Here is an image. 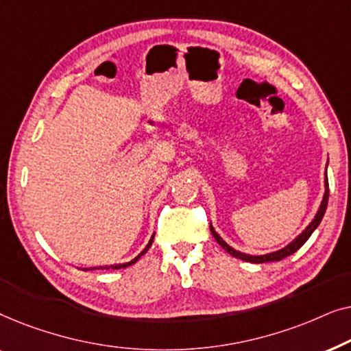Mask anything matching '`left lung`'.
<instances>
[{
    "label": "left lung",
    "instance_id": "left-lung-1",
    "mask_svg": "<svg viewBox=\"0 0 351 351\" xmlns=\"http://www.w3.org/2000/svg\"><path fill=\"white\" fill-rule=\"evenodd\" d=\"M324 196H323V201H321L319 204V209L318 213H316L315 219L311 220V222L308 223V227H306L304 232H302L299 237H297L295 239H292V241L287 244V246H285L282 249H278V251L275 252H268V254H262V256H251V254H244V252H239L237 251V249H233L232 246H228L227 243L223 241L222 238H220V234L215 232L213 225H210V233L214 234L215 241H217L220 246H222L225 251H227L230 256L237 257V258H241V261L244 262H251V263H263V262H273V261H281V258H285L287 256H291V254H294L297 249H300L302 246H304L306 239H308L311 237V233L315 232L316 228H318V225L321 223V220H323L324 217V213H326V208H328V199H329V182H328V174H326V180H324Z\"/></svg>",
    "mask_w": 351,
    "mask_h": 351
}]
</instances>
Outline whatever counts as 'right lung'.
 Returning a JSON list of instances; mask_svg holds the SVG:
<instances>
[{"label":"right lung","mask_w":351,"mask_h":351,"mask_svg":"<svg viewBox=\"0 0 351 351\" xmlns=\"http://www.w3.org/2000/svg\"><path fill=\"white\" fill-rule=\"evenodd\" d=\"M153 238H155V234H153V237L150 238V241H148V244L145 246V249H143V251L138 254L137 257H134L132 261H129V262H126V263H117V265H105V267H99V268H105V270H108V268H113V270H118V268H126V267H129V265H132V263H136L138 258H141L143 254H145L148 249H150V246H152V243H153ZM83 270H97V267H94V268H83Z\"/></svg>","instance_id":"right-lung-1"}]
</instances>
